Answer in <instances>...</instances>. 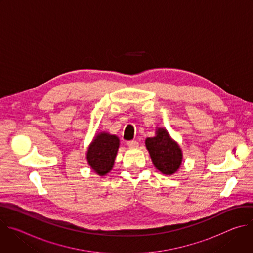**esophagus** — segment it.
Here are the masks:
<instances>
[{"mask_svg": "<svg viewBox=\"0 0 253 253\" xmlns=\"http://www.w3.org/2000/svg\"><path fill=\"white\" fill-rule=\"evenodd\" d=\"M127 145H128L130 148H136V147H138V142H137V141H134V140L128 141V142H127Z\"/></svg>", "mask_w": 253, "mask_h": 253, "instance_id": "esophagus-1", "label": "esophagus"}]
</instances>
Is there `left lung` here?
Instances as JSON below:
<instances>
[{
	"label": "left lung",
	"mask_w": 253,
	"mask_h": 253,
	"mask_svg": "<svg viewBox=\"0 0 253 253\" xmlns=\"http://www.w3.org/2000/svg\"><path fill=\"white\" fill-rule=\"evenodd\" d=\"M154 166L165 175H172L182 163V150L169 135L166 129L157 128L156 135L145 140Z\"/></svg>",
	"instance_id": "left-lung-1"
}]
</instances>
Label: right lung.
Returning a JSON list of instances; mask_svg holds the SVG:
<instances>
[{
  "label": "right lung",
  "instance_id": "right-lung-1",
  "mask_svg": "<svg viewBox=\"0 0 253 253\" xmlns=\"http://www.w3.org/2000/svg\"><path fill=\"white\" fill-rule=\"evenodd\" d=\"M119 145L120 140L116 135L100 132L94 137L86 157L88 164L99 176H104L112 170Z\"/></svg>",
  "mask_w": 253,
  "mask_h": 253
}]
</instances>
